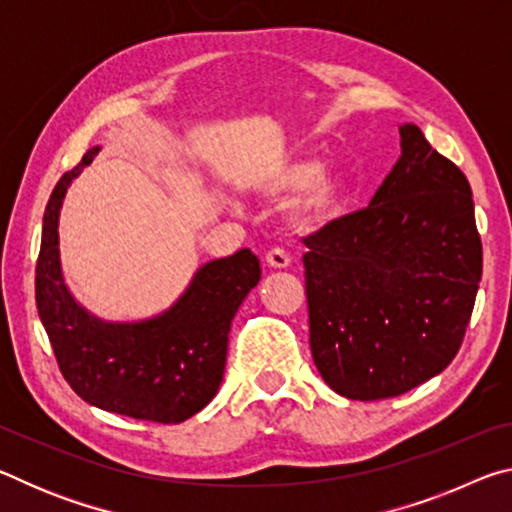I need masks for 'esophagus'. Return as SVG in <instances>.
<instances>
[{"instance_id":"34e87169","label":"esophagus","mask_w":512,"mask_h":512,"mask_svg":"<svg viewBox=\"0 0 512 512\" xmlns=\"http://www.w3.org/2000/svg\"><path fill=\"white\" fill-rule=\"evenodd\" d=\"M264 262H266L268 268H287L291 264V257L284 253L282 248H273V250H268V253H266Z\"/></svg>"}]
</instances>
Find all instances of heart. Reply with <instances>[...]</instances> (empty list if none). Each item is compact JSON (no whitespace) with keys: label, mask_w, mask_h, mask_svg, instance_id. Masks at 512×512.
I'll return each mask as SVG.
<instances>
[{"label":"heart","mask_w":512,"mask_h":512,"mask_svg":"<svg viewBox=\"0 0 512 512\" xmlns=\"http://www.w3.org/2000/svg\"><path fill=\"white\" fill-rule=\"evenodd\" d=\"M257 187L271 198L296 196L289 221L300 232H320L339 223L350 207L352 185L345 171L323 167L314 155H287L257 178Z\"/></svg>","instance_id":"heart-1"}]
</instances>
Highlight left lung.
Wrapping results in <instances>:
<instances>
[{"label": "left lung", "instance_id": "1", "mask_svg": "<svg viewBox=\"0 0 512 512\" xmlns=\"http://www.w3.org/2000/svg\"><path fill=\"white\" fill-rule=\"evenodd\" d=\"M366 210L305 244L309 345L325 384L350 400L402 395L461 348L483 250L472 189L415 124Z\"/></svg>", "mask_w": 512, "mask_h": 512}]
</instances>
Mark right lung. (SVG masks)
I'll list each match as a JSON object with an SVG mask.
<instances>
[{
    "mask_svg": "<svg viewBox=\"0 0 512 512\" xmlns=\"http://www.w3.org/2000/svg\"><path fill=\"white\" fill-rule=\"evenodd\" d=\"M99 151L94 146L58 180L42 216L38 314L60 372L85 402L137 420L183 422L219 391L232 318L262 271L241 248L203 264L176 302L151 318L106 320L85 309L65 282L58 228L69 185Z\"/></svg>",
    "mask_w": 512,
    "mask_h": 512,
    "instance_id": "right-lung-1",
    "label": "right lung"
}]
</instances>
